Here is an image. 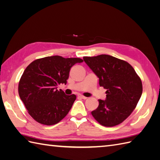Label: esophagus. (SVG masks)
I'll list each match as a JSON object with an SVG mask.
<instances>
[{
  "label": "esophagus",
  "mask_w": 160,
  "mask_h": 160,
  "mask_svg": "<svg viewBox=\"0 0 160 160\" xmlns=\"http://www.w3.org/2000/svg\"><path fill=\"white\" fill-rule=\"evenodd\" d=\"M78 97H79V98H82V99H84V100H85V99H87L88 98L87 97H85V96H82V95H78Z\"/></svg>",
  "instance_id": "esophagus-1"
}]
</instances>
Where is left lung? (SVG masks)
<instances>
[{
  "mask_svg": "<svg viewBox=\"0 0 160 160\" xmlns=\"http://www.w3.org/2000/svg\"><path fill=\"white\" fill-rule=\"evenodd\" d=\"M83 60L99 78L100 86L107 89L106 100H98L92 116L102 126L119 125L130 115L141 98V78L128 62L113 56L102 54L85 56Z\"/></svg>",
  "mask_w": 160,
  "mask_h": 160,
  "instance_id": "obj_1",
  "label": "left lung"
}]
</instances>
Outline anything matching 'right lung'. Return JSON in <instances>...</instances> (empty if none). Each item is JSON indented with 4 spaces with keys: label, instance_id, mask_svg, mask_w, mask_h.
<instances>
[{
    "label": "right lung",
    "instance_id": "obj_1",
    "mask_svg": "<svg viewBox=\"0 0 160 160\" xmlns=\"http://www.w3.org/2000/svg\"><path fill=\"white\" fill-rule=\"evenodd\" d=\"M81 58L60 56L40 58L28 66L18 85V92L29 115L46 126L56 124L68 114L76 100L75 94L66 95L57 86L67 84L71 68L81 63Z\"/></svg>",
    "mask_w": 160,
    "mask_h": 160
}]
</instances>
